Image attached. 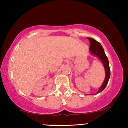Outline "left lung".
<instances>
[{"instance_id":"1","label":"left lung","mask_w":128,"mask_h":128,"mask_svg":"<svg viewBox=\"0 0 128 128\" xmlns=\"http://www.w3.org/2000/svg\"><path fill=\"white\" fill-rule=\"evenodd\" d=\"M88 39L90 42V48H89V50L90 51L91 54L92 55L96 56L97 57H98L101 60L103 64H104V68H105V80H104V83L102 84L100 87L99 88V90L96 93L98 94L100 92H102L105 89L107 84L108 82V80H109L110 74H111L109 66V61H108V59L107 58L106 54H105L104 48H103L102 45L100 44V43L97 42L94 39L92 38H88Z\"/></svg>"}]
</instances>
